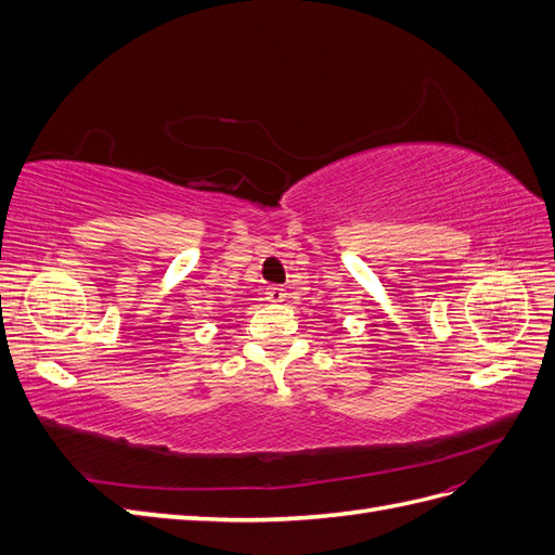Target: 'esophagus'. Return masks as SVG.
Instances as JSON below:
<instances>
[{"label": "esophagus", "instance_id": "esophagus-1", "mask_svg": "<svg viewBox=\"0 0 555 555\" xmlns=\"http://www.w3.org/2000/svg\"><path fill=\"white\" fill-rule=\"evenodd\" d=\"M284 298H287V289L280 287V284L266 289V300H271V304H284Z\"/></svg>", "mask_w": 555, "mask_h": 555}]
</instances>
